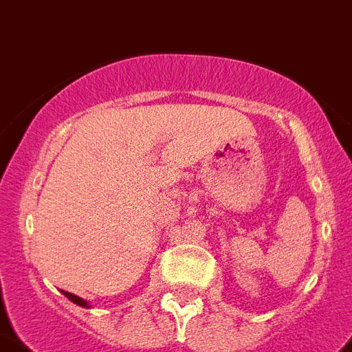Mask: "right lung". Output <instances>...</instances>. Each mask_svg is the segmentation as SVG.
<instances>
[{"label":"right lung","mask_w":352,"mask_h":352,"mask_svg":"<svg viewBox=\"0 0 352 352\" xmlns=\"http://www.w3.org/2000/svg\"><path fill=\"white\" fill-rule=\"evenodd\" d=\"M62 294L66 295V297H67V299H69V300H71V302H75V304H78V306H82V308H89V302H87V300L80 299V297H76V295L69 294V292H64V290H62Z\"/></svg>","instance_id":"add662e5"}]
</instances>
